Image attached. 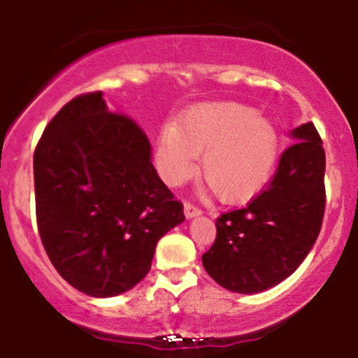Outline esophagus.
<instances>
[{"label":"esophagus","mask_w":358,"mask_h":358,"mask_svg":"<svg viewBox=\"0 0 358 358\" xmlns=\"http://www.w3.org/2000/svg\"><path fill=\"white\" fill-rule=\"evenodd\" d=\"M185 215H187V219H192V217L202 215V210L192 202H185Z\"/></svg>","instance_id":"esophagus-1"}]
</instances>
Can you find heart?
I'll return each instance as SVG.
<instances>
[{
	"mask_svg": "<svg viewBox=\"0 0 358 358\" xmlns=\"http://www.w3.org/2000/svg\"><path fill=\"white\" fill-rule=\"evenodd\" d=\"M278 131L268 117L239 102H203L162 131L156 166L168 185H182L196 170L217 199L244 202L268 182L278 155Z\"/></svg>",
	"mask_w": 358,
	"mask_h": 358,
	"instance_id": "1",
	"label": "heart"
}]
</instances>
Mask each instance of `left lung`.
Masks as SVG:
<instances>
[{"mask_svg": "<svg viewBox=\"0 0 358 358\" xmlns=\"http://www.w3.org/2000/svg\"><path fill=\"white\" fill-rule=\"evenodd\" d=\"M276 175L248 207L222 213L202 256L210 278L234 293L254 294L294 273L316 242L324 215V150L313 122L293 131Z\"/></svg>", "mask_w": 358, "mask_h": 358, "instance_id": "8db88e82", "label": "left lung"}]
</instances>
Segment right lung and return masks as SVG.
<instances>
[{"label":"right lung","instance_id":"add662e5","mask_svg":"<svg viewBox=\"0 0 358 358\" xmlns=\"http://www.w3.org/2000/svg\"><path fill=\"white\" fill-rule=\"evenodd\" d=\"M40 239L69 285L96 298L129 291L158 241L185 220L151 163L145 131L110 113L101 90L80 94L45 127L34 155Z\"/></svg>","mask_w":358,"mask_h":358}]
</instances>
